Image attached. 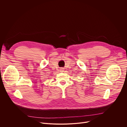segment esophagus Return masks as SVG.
Segmentation results:
<instances>
[{
	"label": "esophagus",
	"mask_w": 127,
	"mask_h": 127,
	"mask_svg": "<svg viewBox=\"0 0 127 127\" xmlns=\"http://www.w3.org/2000/svg\"><path fill=\"white\" fill-rule=\"evenodd\" d=\"M61 70H63V69H61Z\"/></svg>",
	"instance_id": "esophagus-1"
}]
</instances>
